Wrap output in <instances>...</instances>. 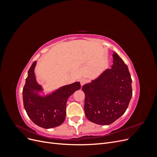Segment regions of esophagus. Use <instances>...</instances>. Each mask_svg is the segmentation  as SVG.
I'll return each instance as SVG.
<instances>
[{"label":"esophagus","instance_id":"1","mask_svg":"<svg viewBox=\"0 0 157 157\" xmlns=\"http://www.w3.org/2000/svg\"><path fill=\"white\" fill-rule=\"evenodd\" d=\"M88 82V80L86 78H82L80 79V84H81V86H83L84 84H86Z\"/></svg>","mask_w":157,"mask_h":157}]
</instances>
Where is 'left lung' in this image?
Segmentation results:
<instances>
[{
	"mask_svg": "<svg viewBox=\"0 0 157 157\" xmlns=\"http://www.w3.org/2000/svg\"><path fill=\"white\" fill-rule=\"evenodd\" d=\"M111 69H107L82 88L84 113L95 124L109 125L125 113L132 96V78L128 66L113 52Z\"/></svg>",
	"mask_w": 157,
	"mask_h": 157,
	"instance_id": "obj_1",
	"label": "left lung"
}]
</instances>
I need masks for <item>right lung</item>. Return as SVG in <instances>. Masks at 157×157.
I'll return each instance as SVG.
<instances>
[{"mask_svg":"<svg viewBox=\"0 0 157 157\" xmlns=\"http://www.w3.org/2000/svg\"><path fill=\"white\" fill-rule=\"evenodd\" d=\"M36 61L28 71L23 89L25 110L35 124L43 128H52L61 125L66 116V103L69 96L80 88V82L61 86L53 91L45 92L38 83L35 73Z\"/></svg>","mask_w":157,"mask_h":157,"instance_id":"obj_1","label":"right lung"}]
</instances>
